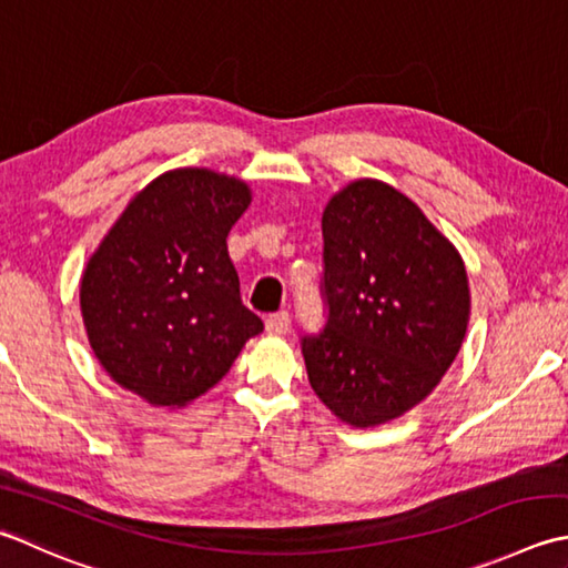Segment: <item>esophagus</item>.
<instances>
[{
	"instance_id": "obj_1",
	"label": "esophagus",
	"mask_w": 568,
	"mask_h": 568,
	"mask_svg": "<svg viewBox=\"0 0 568 568\" xmlns=\"http://www.w3.org/2000/svg\"><path fill=\"white\" fill-rule=\"evenodd\" d=\"M291 329V315L287 313H275L265 317V332L268 335H285Z\"/></svg>"
}]
</instances>
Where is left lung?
Instances as JSON below:
<instances>
[{"mask_svg": "<svg viewBox=\"0 0 568 568\" xmlns=\"http://www.w3.org/2000/svg\"><path fill=\"white\" fill-rule=\"evenodd\" d=\"M327 325L303 337L317 398L352 428L388 424L458 357L470 285L458 248L406 194L354 180L322 211Z\"/></svg>", "mask_w": 568, "mask_h": 568, "instance_id": "1", "label": "left lung"}]
</instances>
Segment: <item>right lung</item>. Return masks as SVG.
<instances>
[{
	"mask_svg": "<svg viewBox=\"0 0 568 568\" xmlns=\"http://www.w3.org/2000/svg\"><path fill=\"white\" fill-rule=\"evenodd\" d=\"M251 186L180 166L130 199L81 277L88 342L110 379L182 408L224 379L263 322L241 303L226 236Z\"/></svg>",
	"mask_w": 568,
	"mask_h": 568,
	"instance_id": "obj_1",
	"label": "right lung"
}]
</instances>
